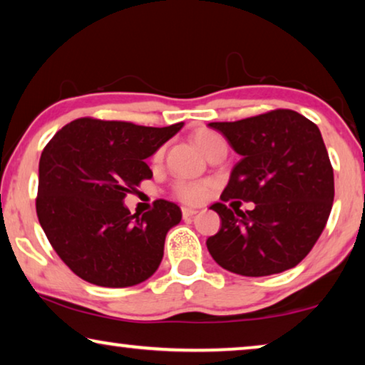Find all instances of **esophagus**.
I'll return each instance as SVG.
<instances>
[{
	"instance_id": "obj_1",
	"label": "esophagus",
	"mask_w": 365,
	"mask_h": 365,
	"mask_svg": "<svg viewBox=\"0 0 365 365\" xmlns=\"http://www.w3.org/2000/svg\"><path fill=\"white\" fill-rule=\"evenodd\" d=\"M197 213H198V211L193 210V208H182L183 217H192V216H195Z\"/></svg>"
}]
</instances>
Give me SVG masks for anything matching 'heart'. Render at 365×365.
Here are the masks:
<instances>
[{
  "label": "heart",
  "instance_id": "b5f03b06",
  "mask_svg": "<svg viewBox=\"0 0 365 365\" xmlns=\"http://www.w3.org/2000/svg\"><path fill=\"white\" fill-rule=\"evenodd\" d=\"M193 143L197 148L208 157L211 152L220 148V145H226L225 140L220 134L210 129H200L192 135ZM164 160V149H157L152 155V165H160ZM211 188V183L206 180H177L172 187V193L177 200L182 203L188 205H198L200 201L206 198Z\"/></svg>",
  "mask_w": 365,
  "mask_h": 365
}]
</instances>
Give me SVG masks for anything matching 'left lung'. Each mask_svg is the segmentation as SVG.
Masks as SVG:
<instances>
[{
  "instance_id": "1",
  "label": "left lung",
  "mask_w": 365,
  "mask_h": 365,
  "mask_svg": "<svg viewBox=\"0 0 365 365\" xmlns=\"http://www.w3.org/2000/svg\"><path fill=\"white\" fill-rule=\"evenodd\" d=\"M210 128L241 155L221 203L211 205L221 217V230L206 241L211 257L246 277L295 267L322 236L334 200L333 167L318 126L297 111L274 110ZM231 199L252 200L256 208L231 210Z\"/></svg>"
}]
</instances>
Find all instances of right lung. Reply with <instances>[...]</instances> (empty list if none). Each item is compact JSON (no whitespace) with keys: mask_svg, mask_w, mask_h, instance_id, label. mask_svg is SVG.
I'll return each mask as SVG.
<instances>
[{"mask_svg":"<svg viewBox=\"0 0 365 365\" xmlns=\"http://www.w3.org/2000/svg\"><path fill=\"white\" fill-rule=\"evenodd\" d=\"M182 128L183 123L149 128L80 118L43 148L37 217L53 251L80 279L123 288L159 269L180 208L157 200L150 211L130 215L123 200L152 177L145 159Z\"/></svg>","mask_w":365,"mask_h":365,"instance_id":"1","label":"right lung"}]
</instances>
